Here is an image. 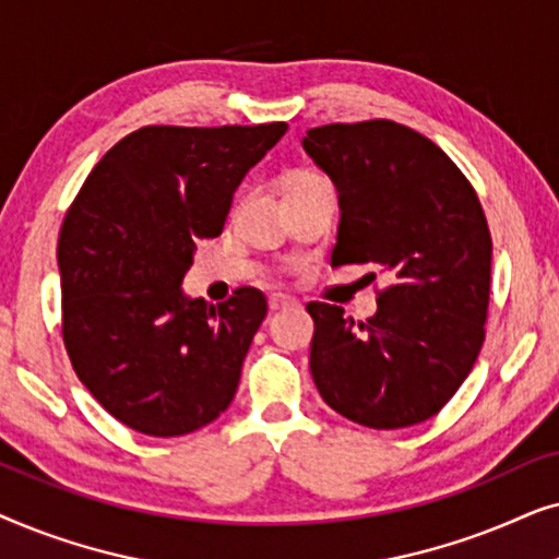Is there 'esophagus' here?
Listing matches in <instances>:
<instances>
[{"instance_id":"obj_1","label":"esophagus","mask_w":559,"mask_h":559,"mask_svg":"<svg viewBox=\"0 0 559 559\" xmlns=\"http://www.w3.org/2000/svg\"><path fill=\"white\" fill-rule=\"evenodd\" d=\"M295 300H289V297H285V295H272L270 297V310L274 312V310H282V308H289V305H293Z\"/></svg>"}]
</instances>
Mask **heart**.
Masks as SVG:
<instances>
[{
  "label": "heart",
  "mask_w": 559,
  "mask_h": 559,
  "mask_svg": "<svg viewBox=\"0 0 559 559\" xmlns=\"http://www.w3.org/2000/svg\"><path fill=\"white\" fill-rule=\"evenodd\" d=\"M316 180H323L318 173L312 170H295L289 178L285 180V188H295V186H308V182H316Z\"/></svg>",
  "instance_id": "b5f03b06"
}]
</instances>
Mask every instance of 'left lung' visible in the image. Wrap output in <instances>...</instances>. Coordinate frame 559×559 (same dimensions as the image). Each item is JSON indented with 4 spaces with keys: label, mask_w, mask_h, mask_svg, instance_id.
I'll use <instances>...</instances> for the list:
<instances>
[{
    "label": "left lung",
    "mask_w": 559,
    "mask_h": 559,
    "mask_svg": "<svg viewBox=\"0 0 559 559\" xmlns=\"http://www.w3.org/2000/svg\"><path fill=\"white\" fill-rule=\"evenodd\" d=\"M302 147L338 188L331 264L389 277L366 323L308 302L312 381L350 423H425L453 400L486 338L493 243L476 190L438 144L389 119L316 127Z\"/></svg>",
    "instance_id": "left-lung-1"
}]
</instances>
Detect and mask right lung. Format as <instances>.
I'll list each match as a JSON object with an SVG mask.
<instances>
[{
    "instance_id": "obj_1",
    "label": "right lung",
    "mask_w": 559,
    "mask_h": 559,
    "mask_svg": "<svg viewBox=\"0 0 559 559\" xmlns=\"http://www.w3.org/2000/svg\"><path fill=\"white\" fill-rule=\"evenodd\" d=\"M287 132L152 124L98 159L58 236L63 343L96 402L152 438H178L231 404L264 295L221 305L180 282L198 239L224 231L234 190Z\"/></svg>"
}]
</instances>
